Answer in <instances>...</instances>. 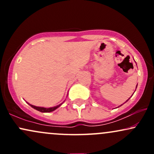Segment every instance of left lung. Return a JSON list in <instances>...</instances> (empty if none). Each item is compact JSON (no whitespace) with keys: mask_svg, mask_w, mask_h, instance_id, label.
Wrapping results in <instances>:
<instances>
[{"mask_svg":"<svg viewBox=\"0 0 154 154\" xmlns=\"http://www.w3.org/2000/svg\"><path fill=\"white\" fill-rule=\"evenodd\" d=\"M136 88H137V87H136ZM128 100H129V99H128ZM128 100H127V101H128Z\"/></svg>","mask_w":154,"mask_h":154,"instance_id":"obj_1","label":"left lung"}]
</instances>
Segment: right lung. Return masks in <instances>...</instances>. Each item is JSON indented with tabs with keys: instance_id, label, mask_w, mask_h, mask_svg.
Returning a JSON list of instances; mask_svg holds the SVG:
<instances>
[{
	"instance_id": "add662e5",
	"label": "right lung",
	"mask_w": 154,
	"mask_h": 154,
	"mask_svg": "<svg viewBox=\"0 0 154 154\" xmlns=\"http://www.w3.org/2000/svg\"><path fill=\"white\" fill-rule=\"evenodd\" d=\"M29 106H30L31 107H32L33 109H36V110H38L39 111H40V112H51V111L56 110V109H57L58 107H59L61 105V104H60L59 106H54V107H52V108H43V107H38V106H32L31 105V104H29Z\"/></svg>"
}]
</instances>
